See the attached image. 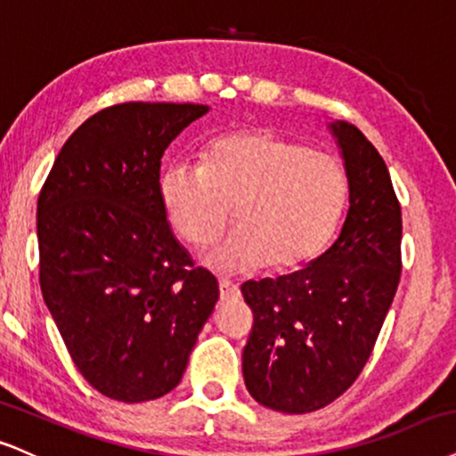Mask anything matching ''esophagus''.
<instances>
[{
    "mask_svg": "<svg viewBox=\"0 0 456 456\" xmlns=\"http://www.w3.org/2000/svg\"><path fill=\"white\" fill-rule=\"evenodd\" d=\"M218 289H221L223 301L235 299L240 295V287L233 281H229V278H221V281H218Z\"/></svg>",
    "mask_w": 456,
    "mask_h": 456,
    "instance_id": "obj_1",
    "label": "esophagus"
}]
</instances>
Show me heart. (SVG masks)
I'll return each instance as SVG.
<instances>
[{
	"label": "heart",
	"mask_w": 456,
	"mask_h": 456,
	"mask_svg": "<svg viewBox=\"0 0 456 456\" xmlns=\"http://www.w3.org/2000/svg\"><path fill=\"white\" fill-rule=\"evenodd\" d=\"M346 189L331 155L272 131L224 135L208 148L204 166L172 163L159 180L169 223L193 246L212 242L233 208L238 227L204 255L223 273L310 261L336 232Z\"/></svg>",
	"instance_id": "b5f03b06"
}]
</instances>
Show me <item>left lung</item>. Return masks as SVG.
I'll return each instance as SVG.
<instances>
[{
	"mask_svg": "<svg viewBox=\"0 0 456 456\" xmlns=\"http://www.w3.org/2000/svg\"><path fill=\"white\" fill-rule=\"evenodd\" d=\"M348 178V212L329 248L276 281L242 284L255 314L244 346L246 388L265 408L305 414L356 380L402 273V208L385 159L346 120L327 125Z\"/></svg>",
	"mask_w": 456,
	"mask_h": 456,
	"instance_id": "left-lung-1",
	"label": "left lung"
}]
</instances>
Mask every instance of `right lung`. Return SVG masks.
Instances as JSON below:
<instances>
[{"label": "right lung", "instance_id": "right-lung-1", "mask_svg": "<svg viewBox=\"0 0 456 456\" xmlns=\"http://www.w3.org/2000/svg\"><path fill=\"white\" fill-rule=\"evenodd\" d=\"M210 108L131 102L86 118L37 200L40 287L71 361L110 399L178 387L218 282L193 267L159 193L172 140Z\"/></svg>", "mask_w": 456, "mask_h": 456}]
</instances>
